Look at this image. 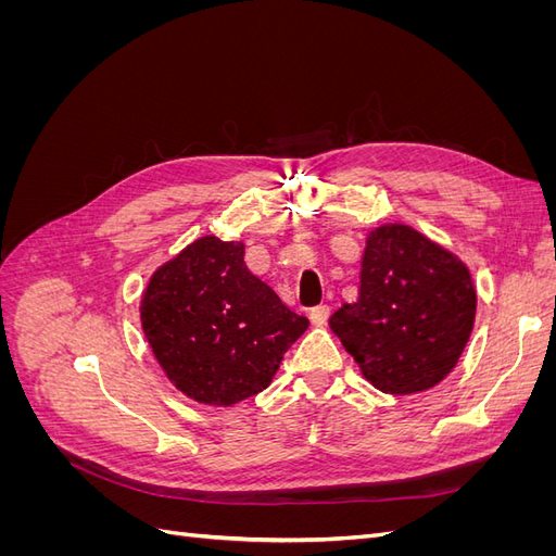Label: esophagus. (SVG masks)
<instances>
[{"label": "esophagus", "instance_id": "esophagus-1", "mask_svg": "<svg viewBox=\"0 0 556 556\" xmlns=\"http://www.w3.org/2000/svg\"><path fill=\"white\" fill-rule=\"evenodd\" d=\"M311 319H313V325H325L327 319H329V306L327 304H319V306H315V308H311Z\"/></svg>", "mask_w": 556, "mask_h": 556}]
</instances>
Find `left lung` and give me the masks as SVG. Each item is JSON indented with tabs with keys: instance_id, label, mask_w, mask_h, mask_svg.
Wrapping results in <instances>:
<instances>
[{
	"instance_id": "left-lung-1",
	"label": "left lung",
	"mask_w": 556,
	"mask_h": 556,
	"mask_svg": "<svg viewBox=\"0 0 556 556\" xmlns=\"http://www.w3.org/2000/svg\"><path fill=\"white\" fill-rule=\"evenodd\" d=\"M476 288L468 266L408 225L368 231L359 296L329 317L331 331L384 394L439 384L470 339Z\"/></svg>"
}]
</instances>
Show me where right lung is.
<instances>
[{
  "label": "right lung",
  "mask_w": 556,
  "mask_h": 556,
  "mask_svg": "<svg viewBox=\"0 0 556 556\" xmlns=\"http://www.w3.org/2000/svg\"><path fill=\"white\" fill-rule=\"evenodd\" d=\"M241 241L201 237L150 276L141 327L176 390L233 406L271 384L308 319L248 271Z\"/></svg>",
  "instance_id": "right-lung-1"
}]
</instances>
